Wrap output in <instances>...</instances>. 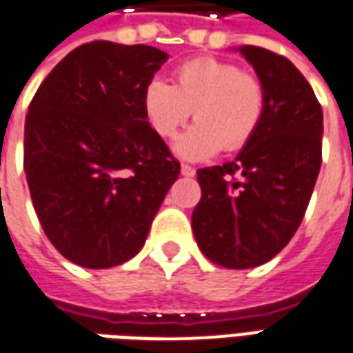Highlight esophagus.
Wrapping results in <instances>:
<instances>
[{
  "label": "esophagus",
  "instance_id": "34e87169",
  "mask_svg": "<svg viewBox=\"0 0 353 353\" xmlns=\"http://www.w3.org/2000/svg\"><path fill=\"white\" fill-rule=\"evenodd\" d=\"M196 174V170L193 166H187V164H181V176L185 177H193Z\"/></svg>",
  "mask_w": 353,
  "mask_h": 353
}]
</instances>
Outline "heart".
I'll return each mask as SVG.
<instances>
[{"label": "heart", "mask_w": 353, "mask_h": 353, "mask_svg": "<svg viewBox=\"0 0 353 353\" xmlns=\"http://www.w3.org/2000/svg\"><path fill=\"white\" fill-rule=\"evenodd\" d=\"M265 103V88L258 76L210 57L179 66L176 85L152 78L143 90L145 118L162 139H172L193 112L196 124L174 147L187 160L210 159L219 149H243L262 124Z\"/></svg>", "instance_id": "1"}]
</instances>
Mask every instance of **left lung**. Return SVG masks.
<instances>
[{
	"instance_id": "obj_1",
	"label": "left lung",
	"mask_w": 353,
	"mask_h": 353,
	"mask_svg": "<svg viewBox=\"0 0 353 353\" xmlns=\"http://www.w3.org/2000/svg\"><path fill=\"white\" fill-rule=\"evenodd\" d=\"M236 51L262 80L265 112L235 160L196 172L191 223L210 262L248 270L275 258L302 223L321 168L323 110L288 59L256 46Z\"/></svg>"
}]
</instances>
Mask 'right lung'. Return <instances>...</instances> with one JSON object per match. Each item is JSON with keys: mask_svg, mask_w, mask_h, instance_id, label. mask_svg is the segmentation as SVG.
I'll use <instances>...</instances> for the list:
<instances>
[{"mask_svg": "<svg viewBox=\"0 0 353 353\" xmlns=\"http://www.w3.org/2000/svg\"><path fill=\"white\" fill-rule=\"evenodd\" d=\"M166 61L151 46L83 43L28 107L24 172L34 210L57 250L82 268L132 260L179 176L143 112V90Z\"/></svg>", "mask_w": 353, "mask_h": 353, "instance_id": "add662e5", "label": "right lung"}]
</instances>
